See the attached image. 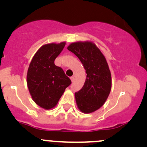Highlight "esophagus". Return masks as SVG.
<instances>
[{
  "instance_id": "obj_1",
  "label": "esophagus",
  "mask_w": 147,
  "mask_h": 147,
  "mask_svg": "<svg viewBox=\"0 0 147 147\" xmlns=\"http://www.w3.org/2000/svg\"><path fill=\"white\" fill-rule=\"evenodd\" d=\"M70 79H71L72 82H74V79H75V77H70Z\"/></svg>"
}]
</instances>
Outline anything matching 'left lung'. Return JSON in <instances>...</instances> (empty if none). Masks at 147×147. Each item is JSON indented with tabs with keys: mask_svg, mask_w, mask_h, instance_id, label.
Here are the masks:
<instances>
[{
	"mask_svg": "<svg viewBox=\"0 0 147 147\" xmlns=\"http://www.w3.org/2000/svg\"><path fill=\"white\" fill-rule=\"evenodd\" d=\"M67 48L79 59L87 74L84 86L75 94L77 107L84 113L95 112L104 105L111 90V74L105 57L92 41L75 42Z\"/></svg>",
	"mask_w": 147,
	"mask_h": 147,
	"instance_id": "1",
	"label": "left lung"
}]
</instances>
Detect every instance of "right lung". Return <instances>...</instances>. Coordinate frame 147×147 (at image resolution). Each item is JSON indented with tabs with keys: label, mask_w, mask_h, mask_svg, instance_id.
Masks as SVG:
<instances>
[{
	"label": "right lung",
	"mask_w": 147,
	"mask_h": 147,
	"mask_svg": "<svg viewBox=\"0 0 147 147\" xmlns=\"http://www.w3.org/2000/svg\"><path fill=\"white\" fill-rule=\"evenodd\" d=\"M65 42L48 43L38 49L30 62L27 73V84L32 98L45 110L55 107L65 88L71 84L63 69L55 60Z\"/></svg>",
	"instance_id": "obj_1"
}]
</instances>
